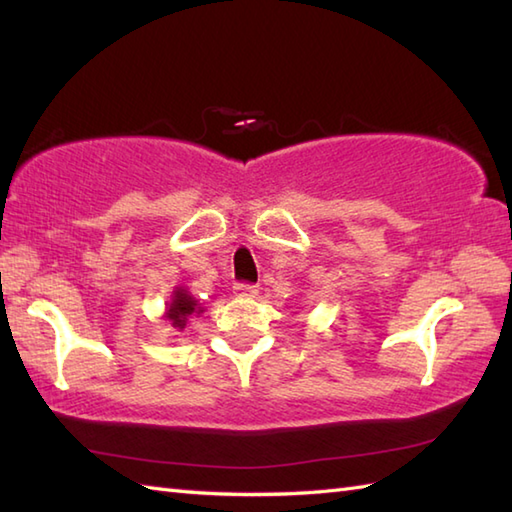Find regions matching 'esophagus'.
<instances>
[{
	"label": "esophagus",
	"mask_w": 512,
	"mask_h": 512,
	"mask_svg": "<svg viewBox=\"0 0 512 512\" xmlns=\"http://www.w3.org/2000/svg\"><path fill=\"white\" fill-rule=\"evenodd\" d=\"M233 295L237 299H253L257 295V286H250V284H235L233 286Z\"/></svg>",
	"instance_id": "34e87169"
}]
</instances>
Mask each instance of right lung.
<instances>
[{
    "mask_svg": "<svg viewBox=\"0 0 512 512\" xmlns=\"http://www.w3.org/2000/svg\"><path fill=\"white\" fill-rule=\"evenodd\" d=\"M200 312H204V310L200 308V303L195 301V297L189 295V290L176 288L171 295V301L167 303L165 319L173 325V328L184 330V325H187L191 314H200Z\"/></svg>",
    "mask_w": 512,
    "mask_h": 512,
    "instance_id": "add662e5",
    "label": "right lung"
}]
</instances>
